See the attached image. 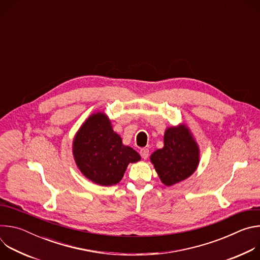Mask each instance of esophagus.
I'll return each mask as SVG.
<instances>
[{
  "mask_svg": "<svg viewBox=\"0 0 260 260\" xmlns=\"http://www.w3.org/2000/svg\"><path fill=\"white\" fill-rule=\"evenodd\" d=\"M140 154L143 159H147L148 156H149V150H148L147 148H143V149L140 150Z\"/></svg>",
  "mask_w": 260,
  "mask_h": 260,
  "instance_id": "esophagus-1",
  "label": "esophagus"
}]
</instances>
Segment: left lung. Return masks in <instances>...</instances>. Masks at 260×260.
I'll list each match as a JSON object with an SVG mask.
<instances>
[{"mask_svg": "<svg viewBox=\"0 0 260 260\" xmlns=\"http://www.w3.org/2000/svg\"><path fill=\"white\" fill-rule=\"evenodd\" d=\"M150 160L166 186L190 177L200 164V148L189 127L184 123L168 127L164 147L151 154Z\"/></svg>", "mask_w": 260, "mask_h": 260, "instance_id": "1", "label": "left lung"}]
</instances>
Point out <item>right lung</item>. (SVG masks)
Wrapping results in <instances>:
<instances>
[{"mask_svg":"<svg viewBox=\"0 0 260 260\" xmlns=\"http://www.w3.org/2000/svg\"><path fill=\"white\" fill-rule=\"evenodd\" d=\"M73 155L83 176L102 186L119 183L127 166L141 160L136 150L122 144L104 112L92 113L82 123L73 140Z\"/></svg>","mask_w":260,"mask_h":260,"instance_id":"obj_1","label":"right lung"}]
</instances>
